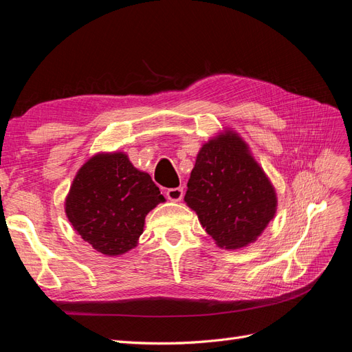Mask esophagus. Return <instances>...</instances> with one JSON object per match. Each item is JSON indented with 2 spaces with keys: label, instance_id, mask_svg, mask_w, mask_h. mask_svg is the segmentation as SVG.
<instances>
[{
  "label": "esophagus",
  "instance_id": "esophagus-1",
  "mask_svg": "<svg viewBox=\"0 0 352 352\" xmlns=\"http://www.w3.org/2000/svg\"><path fill=\"white\" fill-rule=\"evenodd\" d=\"M166 197L170 201L177 202L184 198V189L182 188H170L166 190Z\"/></svg>",
  "mask_w": 352,
  "mask_h": 352
}]
</instances>
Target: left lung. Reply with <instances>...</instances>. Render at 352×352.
I'll list each match as a JSON object with an SVG mask.
<instances>
[{
    "instance_id": "left-lung-1",
    "label": "left lung",
    "mask_w": 352,
    "mask_h": 352,
    "mask_svg": "<svg viewBox=\"0 0 352 352\" xmlns=\"http://www.w3.org/2000/svg\"><path fill=\"white\" fill-rule=\"evenodd\" d=\"M185 202L220 248L239 250L267 228L278 198L248 145L238 133L226 131L202 145Z\"/></svg>"
}]
</instances>
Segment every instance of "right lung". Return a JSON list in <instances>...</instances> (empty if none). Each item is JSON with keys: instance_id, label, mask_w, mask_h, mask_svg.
Listing matches in <instances>:
<instances>
[{"instance_id": "add662e5", "label": "right lung", "mask_w": 352, "mask_h": 352, "mask_svg": "<svg viewBox=\"0 0 352 352\" xmlns=\"http://www.w3.org/2000/svg\"><path fill=\"white\" fill-rule=\"evenodd\" d=\"M151 176L133 167L126 154H97L74 177L66 214L83 241L114 257L136 247L145 216L164 202Z\"/></svg>"}]
</instances>
